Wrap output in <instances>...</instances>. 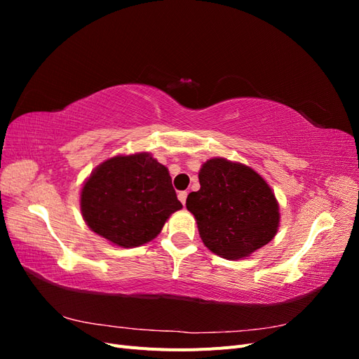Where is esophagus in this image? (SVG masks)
Masks as SVG:
<instances>
[{
	"mask_svg": "<svg viewBox=\"0 0 359 359\" xmlns=\"http://www.w3.org/2000/svg\"><path fill=\"white\" fill-rule=\"evenodd\" d=\"M187 191H178V199H180V202L184 205L186 203V201H187Z\"/></svg>",
	"mask_w": 359,
	"mask_h": 359,
	"instance_id": "esophagus-1",
	"label": "esophagus"
}]
</instances>
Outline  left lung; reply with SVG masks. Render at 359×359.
<instances>
[{
  "mask_svg": "<svg viewBox=\"0 0 359 359\" xmlns=\"http://www.w3.org/2000/svg\"><path fill=\"white\" fill-rule=\"evenodd\" d=\"M201 190L187 196L203 244L236 260L266 245L277 233L278 203L266 181L241 163L211 158L199 172Z\"/></svg>",
  "mask_w": 359,
  "mask_h": 359,
  "instance_id": "8db88e82",
  "label": "left lung"
}]
</instances>
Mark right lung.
Returning <instances> with one entry per match:
<instances>
[{
	"mask_svg": "<svg viewBox=\"0 0 359 359\" xmlns=\"http://www.w3.org/2000/svg\"><path fill=\"white\" fill-rule=\"evenodd\" d=\"M181 208L169 170L149 153L103 161L81 191V211L90 229L124 248L154 240L169 215Z\"/></svg>",
	"mask_w": 359,
	"mask_h": 359,
	"instance_id": "obj_1",
	"label": "right lung"
}]
</instances>
